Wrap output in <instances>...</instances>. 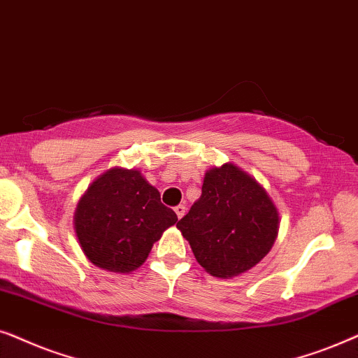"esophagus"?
<instances>
[{
	"label": "esophagus",
	"mask_w": 358,
	"mask_h": 358,
	"mask_svg": "<svg viewBox=\"0 0 358 358\" xmlns=\"http://www.w3.org/2000/svg\"><path fill=\"white\" fill-rule=\"evenodd\" d=\"M185 211H187V208H185L183 204H178V206L175 208V213H176V216H178V219H182L185 216Z\"/></svg>",
	"instance_id": "34e87169"
}]
</instances>
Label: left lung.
<instances>
[{
	"instance_id": "8db88e82",
	"label": "left lung",
	"mask_w": 358,
	"mask_h": 358,
	"mask_svg": "<svg viewBox=\"0 0 358 358\" xmlns=\"http://www.w3.org/2000/svg\"><path fill=\"white\" fill-rule=\"evenodd\" d=\"M176 227L209 275L232 278L268 254L280 214L254 176L227 162L204 173L201 198Z\"/></svg>"
}]
</instances>
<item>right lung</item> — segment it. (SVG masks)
Instances as JSON below:
<instances>
[{
  "label": "right lung",
  "instance_id": "right-lung-1",
  "mask_svg": "<svg viewBox=\"0 0 358 358\" xmlns=\"http://www.w3.org/2000/svg\"><path fill=\"white\" fill-rule=\"evenodd\" d=\"M176 221V214L160 203L159 189L141 170L113 166L78 199L73 229L93 265L114 273H131L144 264L152 245Z\"/></svg>",
  "mask_w": 358,
  "mask_h": 358
}]
</instances>
